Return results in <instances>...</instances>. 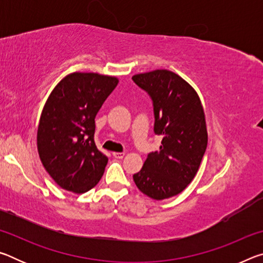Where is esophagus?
Here are the masks:
<instances>
[{
    "label": "esophagus",
    "instance_id": "esophagus-1",
    "mask_svg": "<svg viewBox=\"0 0 263 263\" xmlns=\"http://www.w3.org/2000/svg\"><path fill=\"white\" fill-rule=\"evenodd\" d=\"M112 155H114L116 159H123L124 155H125V153H123V152H121V153H119V152H114Z\"/></svg>",
    "mask_w": 263,
    "mask_h": 263
}]
</instances>
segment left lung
<instances>
[{
	"instance_id": "obj_1",
	"label": "left lung",
	"mask_w": 263,
	"mask_h": 263,
	"mask_svg": "<svg viewBox=\"0 0 263 263\" xmlns=\"http://www.w3.org/2000/svg\"><path fill=\"white\" fill-rule=\"evenodd\" d=\"M153 102L154 133L162 137L133 181L142 194L161 201L182 193L197 174L208 145L205 115L195 89L167 69L133 75Z\"/></svg>"
}]
</instances>
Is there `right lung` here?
I'll return each instance as SVG.
<instances>
[{"label": "right lung", "instance_id": "obj_1", "mask_svg": "<svg viewBox=\"0 0 263 263\" xmlns=\"http://www.w3.org/2000/svg\"><path fill=\"white\" fill-rule=\"evenodd\" d=\"M117 84L115 77L75 72L48 96L37 147L44 168L62 189L87 193L103 175L108 158L95 145V117Z\"/></svg>", "mask_w": 263, "mask_h": 263}]
</instances>
